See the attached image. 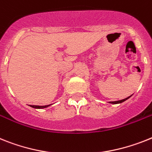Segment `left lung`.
Wrapping results in <instances>:
<instances>
[{
    "label": "left lung",
    "mask_w": 152,
    "mask_h": 152,
    "mask_svg": "<svg viewBox=\"0 0 152 152\" xmlns=\"http://www.w3.org/2000/svg\"><path fill=\"white\" fill-rule=\"evenodd\" d=\"M131 96H128V97L125 98V99H124V100H117V101H111L110 102V104H121V103H123L124 101H125V100H127V99H129L130 97H131Z\"/></svg>",
    "instance_id": "left-lung-1"
}]
</instances>
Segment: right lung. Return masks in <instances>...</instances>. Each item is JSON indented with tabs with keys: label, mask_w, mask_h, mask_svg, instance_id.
Masks as SVG:
<instances>
[{
	"label": "right lung",
	"mask_w": 152,
	"mask_h": 152,
	"mask_svg": "<svg viewBox=\"0 0 152 152\" xmlns=\"http://www.w3.org/2000/svg\"><path fill=\"white\" fill-rule=\"evenodd\" d=\"M51 105V104H50ZM50 105H45V106H35V105H30V107L33 108H36V109H42V108H45L49 107Z\"/></svg>",
	"instance_id": "obj_1"
}]
</instances>
